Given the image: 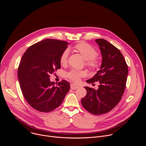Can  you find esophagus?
<instances>
[{
    "instance_id": "esophagus-1",
    "label": "esophagus",
    "mask_w": 146,
    "mask_h": 146,
    "mask_svg": "<svg viewBox=\"0 0 146 146\" xmlns=\"http://www.w3.org/2000/svg\"><path fill=\"white\" fill-rule=\"evenodd\" d=\"M70 88H71V89L74 90H76L77 88H78V86L76 85V84H70Z\"/></svg>"
}]
</instances>
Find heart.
<instances>
[{
	"mask_svg": "<svg viewBox=\"0 0 146 146\" xmlns=\"http://www.w3.org/2000/svg\"><path fill=\"white\" fill-rule=\"evenodd\" d=\"M75 48L86 60V64L88 66L92 69L96 68L98 66V62L95 58L96 51L92 46L86 43H81L76 45ZM69 55V50L68 48L65 49L62 52L60 57V63L62 65L66 64ZM85 74V72L83 71L72 70L66 74V76L73 81L78 82L80 77L84 76Z\"/></svg>",
	"mask_w": 146,
	"mask_h": 146,
	"instance_id": "1",
	"label": "heart"
}]
</instances>
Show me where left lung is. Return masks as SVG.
Instances as JSON below:
<instances>
[{
	"label": "left lung",
	"mask_w": 146,
	"mask_h": 146,
	"mask_svg": "<svg viewBox=\"0 0 146 146\" xmlns=\"http://www.w3.org/2000/svg\"><path fill=\"white\" fill-rule=\"evenodd\" d=\"M102 60L100 70L88 83L99 81L98 90L84 87L86 96L81 104L88 111L94 115L108 113L119 102L126 86L128 66L122 54L114 46L106 40L98 38Z\"/></svg>",
	"instance_id": "left-lung-1"
}]
</instances>
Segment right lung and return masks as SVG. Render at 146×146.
Here are the masks:
<instances>
[{
    "label": "right lung",
    "mask_w": 146,
    "mask_h": 146,
    "mask_svg": "<svg viewBox=\"0 0 146 146\" xmlns=\"http://www.w3.org/2000/svg\"><path fill=\"white\" fill-rule=\"evenodd\" d=\"M69 43L47 38L30 46L24 54L18 69L21 90L29 105L41 112H50L59 107L70 90L62 80L55 86L50 74L60 68V57Z\"/></svg>",
    "instance_id": "right-lung-1"
}]
</instances>
